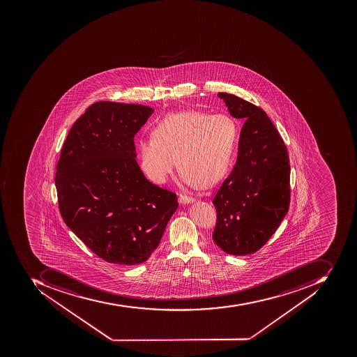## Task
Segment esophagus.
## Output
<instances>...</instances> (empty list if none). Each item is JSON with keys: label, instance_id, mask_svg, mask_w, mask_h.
<instances>
[{"label": "esophagus", "instance_id": "34e87169", "mask_svg": "<svg viewBox=\"0 0 357 357\" xmlns=\"http://www.w3.org/2000/svg\"><path fill=\"white\" fill-rule=\"evenodd\" d=\"M195 201V197H189L187 195H180L179 197V202L182 203V204H185V203H191Z\"/></svg>", "mask_w": 357, "mask_h": 357}]
</instances>
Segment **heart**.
Returning <instances> with one entry per match:
<instances>
[{
    "mask_svg": "<svg viewBox=\"0 0 357 357\" xmlns=\"http://www.w3.org/2000/svg\"><path fill=\"white\" fill-rule=\"evenodd\" d=\"M152 135L137 143L139 165L149 179L166 183L179 160L188 185L212 187L227 175L233 165L239 128L227 114L185 110L157 122Z\"/></svg>",
    "mask_w": 357,
    "mask_h": 357,
    "instance_id": "obj_1",
    "label": "heart"
}]
</instances>
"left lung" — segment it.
<instances>
[{
	"label": "left lung",
	"instance_id": "left-lung-1",
	"mask_svg": "<svg viewBox=\"0 0 357 357\" xmlns=\"http://www.w3.org/2000/svg\"><path fill=\"white\" fill-rule=\"evenodd\" d=\"M218 96L231 116L245 121L236 167L213 199V241L228 255L245 256L268 243L289 212L291 165L283 139L260 107L228 93Z\"/></svg>",
	"mask_w": 357,
	"mask_h": 357
}]
</instances>
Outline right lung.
Returning a JSON list of instances; mask_svg holds the SVG:
<instances>
[{"label":"right lung","mask_w":357,"mask_h":357,"mask_svg":"<svg viewBox=\"0 0 357 357\" xmlns=\"http://www.w3.org/2000/svg\"><path fill=\"white\" fill-rule=\"evenodd\" d=\"M151 107L98 101L74 122L61 149L56 182L68 228L102 260L144 262L178 208L177 195L145 178L133 137Z\"/></svg>","instance_id":"1"}]
</instances>
